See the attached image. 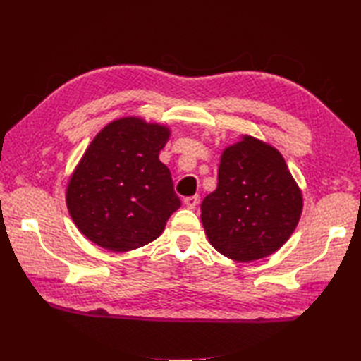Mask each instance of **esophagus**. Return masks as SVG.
<instances>
[{"instance_id":"esophagus-1","label":"esophagus","mask_w":361,"mask_h":361,"mask_svg":"<svg viewBox=\"0 0 361 361\" xmlns=\"http://www.w3.org/2000/svg\"><path fill=\"white\" fill-rule=\"evenodd\" d=\"M183 203H185V206H186L188 209H195L197 204H198V197H197V195L186 197L185 200H183Z\"/></svg>"}]
</instances>
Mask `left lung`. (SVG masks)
I'll use <instances>...</instances> for the list:
<instances>
[{
	"mask_svg": "<svg viewBox=\"0 0 361 361\" xmlns=\"http://www.w3.org/2000/svg\"><path fill=\"white\" fill-rule=\"evenodd\" d=\"M302 192L281 152L251 135L224 149L217 189L202 203L208 240L237 262L268 257L286 243L302 212Z\"/></svg>",
	"mask_w": 361,
	"mask_h": 361,
	"instance_id": "8db88e82",
	"label": "left lung"
}]
</instances>
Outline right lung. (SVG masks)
I'll use <instances>...</instances> for the list:
<instances>
[{"mask_svg": "<svg viewBox=\"0 0 361 361\" xmlns=\"http://www.w3.org/2000/svg\"><path fill=\"white\" fill-rule=\"evenodd\" d=\"M171 127L141 116L111 121L90 142L66 185L68 212L97 247L127 252L163 234L180 208L171 171L159 161Z\"/></svg>", "mask_w": 361, "mask_h": 361, "instance_id": "add662e5", "label": "right lung"}]
</instances>
